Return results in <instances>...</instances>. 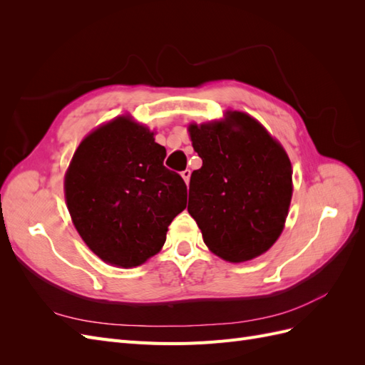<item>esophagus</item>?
<instances>
[{
  "instance_id": "esophagus-1",
  "label": "esophagus",
  "mask_w": 365,
  "mask_h": 365,
  "mask_svg": "<svg viewBox=\"0 0 365 365\" xmlns=\"http://www.w3.org/2000/svg\"><path fill=\"white\" fill-rule=\"evenodd\" d=\"M181 176H182V178H184L185 184H189V181H190V170H189V169L182 170V172H181Z\"/></svg>"
}]
</instances>
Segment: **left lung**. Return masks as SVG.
<instances>
[{
    "label": "left lung",
    "mask_w": 365,
    "mask_h": 365,
    "mask_svg": "<svg viewBox=\"0 0 365 365\" xmlns=\"http://www.w3.org/2000/svg\"><path fill=\"white\" fill-rule=\"evenodd\" d=\"M202 168L193 170L190 216L205 245L228 262H245L280 236L292 196V169L284 149L259 121L230 113L225 121L190 125Z\"/></svg>",
    "instance_id": "1"
}]
</instances>
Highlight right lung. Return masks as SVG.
<instances>
[{
  "label": "right lung",
  "instance_id": "add662e5",
  "mask_svg": "<svg viewBox=\"0 0 365 365\" xmlns=\"http://www.w3.org/2000/svg\"><path fill=\"white\" fill-rule=\"evenodd\" d=\"M164 158L153 132L129 117L96 129L77 148L65 197L76 230L102 260L138 267L164 245L187 205V185Z\"/></svg>",
  "mask_w": 365,
  "mask_h": 365
}]
</instances>
